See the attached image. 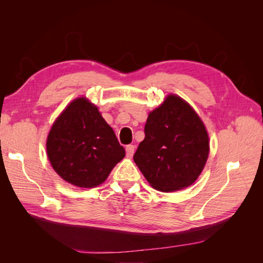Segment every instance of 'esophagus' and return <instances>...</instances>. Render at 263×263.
Wrapping results in <instances>:
<instances>
[{"label": "esophagus", "mask_w": 263, "mask_h": 263, "mask_svg": "<svg viewBox=\"0 0 263 263\" xmlns=\"http://www.w3.org/2000/svg\"><path fill=\"white\" fill-rule=\"evenodd\" d=\"M134 153H135V146L134 145H127L126 146V155H127V157H133V155H134Z\"/></svg>", "instance_id": "1"}]
</instances>
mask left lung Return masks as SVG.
I'll return each mask as SVG.
<instances>
[{"label": "left lung", "instance_id": "8db88e82", "mask_svg": "<svg viewBox=\"0 0 263 263\" xmlns=\"http://www.w3.org/2000/svg\"><path fill=\"white\" fill-rule=\"evenodd\" d=\"M209 135L187 103L170 94L150 112L134 161L150 185L173 192L193 184L208 161Z\"/></svg>", "mask_w": 263, "mask_h": 263}]
</instances>
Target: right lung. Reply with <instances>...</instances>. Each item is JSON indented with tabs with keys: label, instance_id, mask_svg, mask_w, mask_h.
Returning a JSON list of instances; mask_svg holds the SVG:
<instances>
[{
	"label": "right lung",
	"instance_id": "1",
	"mask_svg": "<svg viewBox=\"0 0 263 263\" xmlns=\"http://www.w3.org/2000/svg\"><path fill=\"white\" fill-rule=\"evenodd\" d=\"M46 146L53 170L80 187L100 185L125 157L112 127L85 98L71 102L55 119Z\"/></svg>",
	"mask_w": 263,
	"mask_h": 263
}]
</instances>
